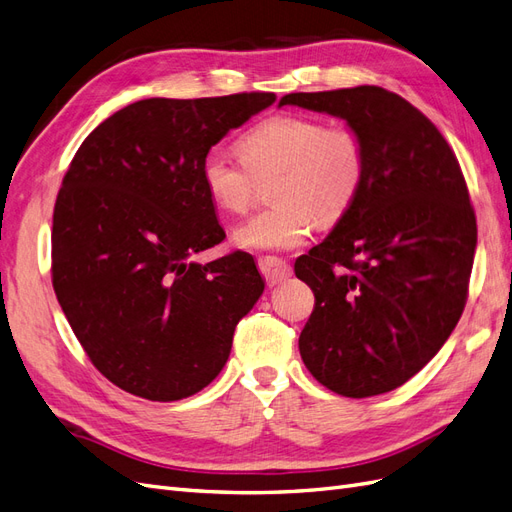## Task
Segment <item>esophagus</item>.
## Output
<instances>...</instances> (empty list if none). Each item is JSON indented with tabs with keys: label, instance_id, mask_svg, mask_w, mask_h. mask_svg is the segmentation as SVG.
<instances>
[{
	"label": "esophagus",
	"instance_id": "34e87169",
	"mask_svg": "<svg viewBox=\"0 0 512 512\" xmlns=\"http://www.w3.org/2000/svg\"><path fill=\"white\" fill-rule=\"evenodd\" d=\"M258 269L260 273L265 275V280L269 286L275 284H282L284 280L292 275V269L286 260L282 258H275V256H265V258H258Z\"/></svg>",
	"mask_w": 512,
	"mask_h": 512
}]
</instances>
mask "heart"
<instances>
[{"instance_id": "obj_1", "label": "heart", "mask_w": 512, "mask_h": 512, "mask_svg": "<svg viewBox=\"0 0 512 512\" xmlns=\"http://www.w3.org/2000/svg\"><path fill=\"white\" fill-rule=\"evenodd\" d=\"M241 160L209 151L200 181L215 209L243 213L256 181L277 175L271 185L275 207L237 226L235 245L252 252L301 247L316 224L331 226L348 213L367 173V147L350 126L303 115H273L256 123L239 141Z\"/></svg>"}]
</instances>
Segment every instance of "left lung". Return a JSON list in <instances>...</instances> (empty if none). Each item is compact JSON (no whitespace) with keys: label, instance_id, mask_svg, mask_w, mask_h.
<instances>
[{"label":"left lung","instance_id":"obj_1","mask_svg":"<svg viewBox=\"0 0 512 512\" xmlns=\"http://www.w3.org/2000/svg\"><path fill=\"white\" fill-rule=\"evenodd\" d=\"M286 104L344 119L367 147L359 196L294 262L316 297L301 359L337 395L389 393L438 354L466 307L476 250L466 179L438 128L393 91L361 85Z\"/></svg>","mask_w":512,"mask_h":512}]
</instances>
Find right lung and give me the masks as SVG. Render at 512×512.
I'll return each mask as SVG.
<instances>
[{
    "mask_svg": "<svg viewBox=\"0 0 512 512\" xmlns=\"http://www.w3.org/2000/svg\"><path fill=\"white\" fill-rule=\"evenodd\" d=\"M275 94L138 100L104 119L70 162L53 211V288L104 378L149 401L203 391L265 282L250 254L207 265L224 241L200 164Z\"/></svg>",
    "mask_w": 512,
    "mask_h": 512,
    "instance_id": "obj_1",
    "label": "right lung"
}]
</instances>
